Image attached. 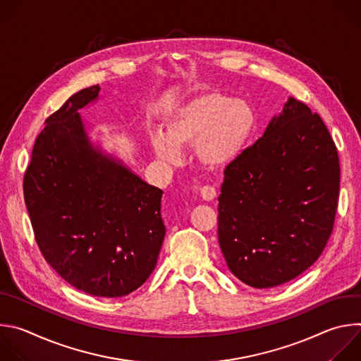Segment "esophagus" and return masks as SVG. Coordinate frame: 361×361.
Segmentation results:
<instances>
[{
  "mask_svg": "<svg viewBox=\"0 0 361 361\" xmlns=\"http://www.w3.org/2000/svg\"><path fill=\"white\" fill-rule=\"evenodd\" d=\"M200 195L205 201H212L216 197V188L212 187V185H204V187L200 188Z\"/></svg>",
  "mask_w": 361,
  "mask_h": 361,
  "instance_id": "obj_1",
  "label": "esophagus"
}]
</instances>
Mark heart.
I'll return each mask as SVG.
<instances>
[{
    "label": "heart",
    "instance_id": "heart-1",
    "mask_svg": "<svg viewBox=\"0 0 361 361\" xmlns=\"http://www.w3.org/2000/svg\"><path fill=\"white\" fill-rule=\"evenodd\" d=\"M255 123L248 101L221 91H205L173 109L163 121V133H151L149 142L154 154L166 163H177L180 149L192 144L201 166L223 169L244 152Z\"/></svg>",
    "mask_w": 361,
    "mask_h": 361
}]
</instances>
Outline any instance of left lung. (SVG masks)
Returning a JSON list of instances; mask_svg holds the SVG:
<instances>
[{
	"mask_svg": "<svg viewBox=\"0 0 361 361\" xmlns=\"http://www.w3.org/2000/svg\"><path fill=\"white\" fill-rule=\"evenodd\" d=\"M340 190L336 144L317 113L290 97L262 138L224 170L219 243L230 271L269 288L323 252Z\"/></svg>",
	"mask_w": 361,
	"mask_h": 361,
	"instance_id": "8db88e82",
	"label": "left lung"
}]
</instances>
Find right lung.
Instances as JSON below:
<instances>
[{"instance_id": "1", "label": "right lung", "mask_w": 361, "mask_h": 361, "mask_svg": "<svg viewBox=\"0 0 361 361\" xmlns=\"http://www.w3.org/2000/svg\"><path fill=\"white\" fill-rule=\"evenodd\" d=\"M99 85L45 120L24 176V200L45 262L77 290L123 297L145 283L166 235L163 191L102 154L78 110Z\"/></svg>"}]
</instances>
